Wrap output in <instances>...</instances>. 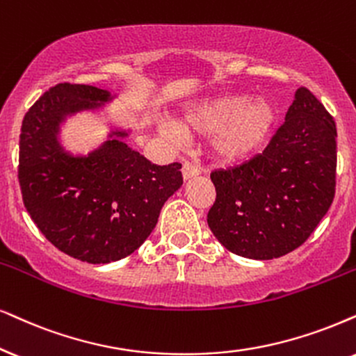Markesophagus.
I'll return each instance as SVG.
<instances>
[{
  "instance_id": "34e87169",
  "label": "esophagus",
  "mask_w": 356,
  "mask_h": 356,
  "mask_svg": "<svg viewBox=\"0 0 356 356\" xmlns=\"http://www.w3.org/2000/svg\"><path fill=\"white\" fill-rule=\"evenodd\" d=\"M200 174V169L197 165H193L192 163H184L182 165V177L184 181H188V179L197 177Z\"/></svg>"
}]
</instances>
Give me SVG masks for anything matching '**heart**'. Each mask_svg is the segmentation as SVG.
<instances>
[{"label": "heart", "instance_id": "obj_1", "mask_svg": "<svg viewBox=\"0 0 356 356\" xmlns=\"http://www.w3.org/2000/svg\"><path fill=\"white\" fill-rule=\"evenodd\" d=\"M276 121L266 97L218 95L188 106L179 118L182 131L211 134L210 149L223 163L248 159L264 145ZM165 134H172L169 128Z\"/></svg>", "mask_w": 356, "mask_h": 356}]
</instances>
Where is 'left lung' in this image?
Wrapping results in <instances>:
<instances>
[{"instance_id": "left-lung-1", "label": "left lung", "mask_w": 356, "mask_h": 356, "mask_svg": "<svg viewBox=\"0 0 356 356\" xmlns=\"http://www.w3.org/2000/svg\"><path fill=\"white\" fill-rule=\"evenodd\" d=\"M337 128L307 88L296 90L286 121L261 154L210 174L217 199L211 233L232 253L273 259L299 248L335 195Z\"/></svg>"}]
</instances>
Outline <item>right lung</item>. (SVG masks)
<instances>
[{"instance_id":"right-lung-1","label":"right lung","mask_w":356,"mask_h":356,"mask_svg":"<svg viewBox=\"0 0 356 356\" xmlns=\"http://www.w3.org/2000/svg\"><path fill=\"white\" fill-rule=\"evenodd\" d=\"M116 95L58 83L26 113L19 139L24 207L42 235L72 258L106 264L134 253L154 230L165 200L182 186V165L152 164L126 143L136 131L108 121L106 139L70 151L67 121L102 115Z\"/></svg>"}]
</instances>
